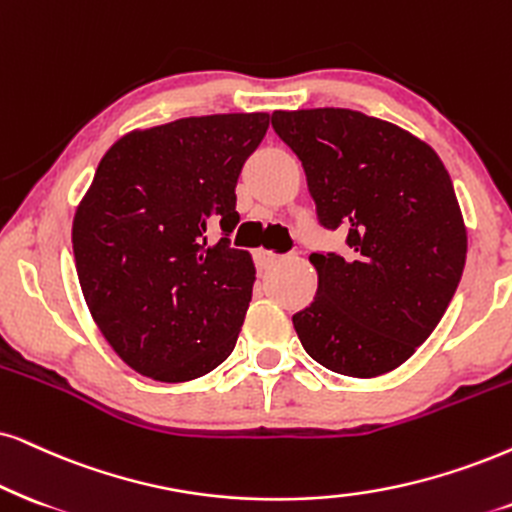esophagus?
<instances>
[{
    "mask_svg": "<svg viewBox=\"0 0 512 512\" xmlns=\"http://www.w3.org/2000/svg\"><path fill=\"white\" fill-rule=\"evenodd\" d=\"M281 260H283V257L276 255V252H271V250H257V264H260L262 269L274 267V264L281 262Z\"/></svg>",
    "mask_w": 512,
    "mask_h": 512,
    "instance_id": "esophagus-1",
    "label": "esophagus"
}]
</instances>
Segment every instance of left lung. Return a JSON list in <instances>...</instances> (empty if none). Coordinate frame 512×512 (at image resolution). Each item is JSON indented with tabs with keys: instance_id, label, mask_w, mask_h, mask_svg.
<instances>
[{
	"instance_id": "1",
	"label": "left lung",
	"mask_w": 512,
	"mask_h": 512,
	"mask_svg": "<svg viewBox=\"0 0 512 512\" xmlns=\"http://www.w3.org/2000/svg\"><path fill=\"white\" fill-rule=\"evenodd\" d=\"M302 160L319 224L347 252H312L314 302L293 316L314 361L352 378L404 364L435 331L465 267L468 234L439 155L392 122L349 108L274 111Z\"/></svg>"
}]
</instances>
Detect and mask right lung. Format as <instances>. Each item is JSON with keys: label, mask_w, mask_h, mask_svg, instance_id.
I'll list each match as a JSON object with an SVG mask.
<instances>
[{"label": "right lung", "mask_w": 512, "mask_h": 512, "mask_svg": "<svg viewBox=\"0 0 512 512\" xmlns=\"http://www.w3.org/2000/svg\"><path fill=\"white\" fill-rule=\"evenodd\" d=\"M267 113L181 118L115 141L73 219L77 278L129 368L160 383L210 373L234 352L255 267L231 248L236 184ZM217 223L223 238L207 243Z\"/></svg>", "instance_id": "obj_1"}]
</instances>
